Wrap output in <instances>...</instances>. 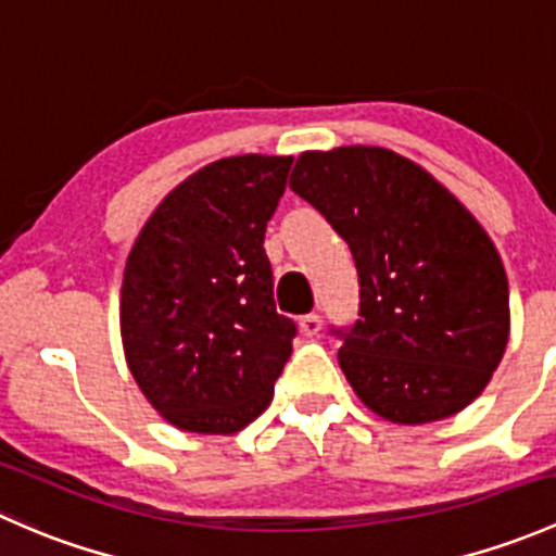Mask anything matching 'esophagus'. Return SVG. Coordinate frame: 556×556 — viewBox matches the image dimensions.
<instances>
[{
    "mask_svg": "<svg viewBox=\"0 0 556 556\" xmlns=\"http://www.w3.org/2000/svg\"><path fill=\"white\" fill-rule=\"evenodd\" d=\"M300 329H302V334L316 337L318 331H320V316H318V313H311V316H302L300 318Z\"/></svg>",
    "mask_w": 556,
    "mask_h": 556,
    "instance_id": "1",
    "label": "esophagus"
}]
</instances>
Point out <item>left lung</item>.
<instances>
[{
    "label": "left lung",
    "instance_id": "left-lung-1",
    "mask_svg": "<svg viewBox=\"0 0 556 556\" xmlns=\"http://www.w3.org/2000/svg\"><path fill=\"white\" fill-rule=\"evenodd\" d=\"M289 187L356 260L362 318L337 353L353 393L399 426L466 409L511 329L506 270L484 227L426 168L382 147L302 152Z\"/></svg>",
    "mask_w": 556,
    "mask_h": 556
}]
</instances>
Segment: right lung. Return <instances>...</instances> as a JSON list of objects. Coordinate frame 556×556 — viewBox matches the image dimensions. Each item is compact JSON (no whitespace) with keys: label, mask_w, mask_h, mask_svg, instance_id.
I'll list each match as a JSON object with an SVG mask.
<instances>
[{"label":"right lung","mask_w":556,"mask_h":556,"mask_svg":"<svg viewBox=\"0 0 556 556\" xmlns=\"http://www.w3.org/2000/svg\"><path fill=\"white\" fill-rule=\"evenodd\" d=\"M291 160L203 165L160 200L125 262V362L179 431L230 437L273 402L296 326L276 311L265 230Z\"/></svg>","instance_id":"1"}]
</instances>
